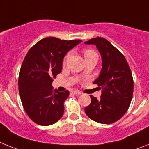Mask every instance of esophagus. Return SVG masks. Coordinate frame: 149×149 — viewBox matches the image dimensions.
<instances>
[{
    "instance_id": "1",
    "label": "esophagus",
    "mask_w": 149,
    "mask_h": 149,
    "mask_svg": "<svg viewBox=\"0 0 149 149\" xmlns=\"http://www.w3.org/2000/svg\"><path fill=\"white\" fill-rule=\"evenodd\" d=\"M72 93H73L74 95H79L81 94V92L78 90H73L72 91Z\"/></svg>"
}]
</instances>
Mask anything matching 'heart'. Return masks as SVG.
Masks as SVG:
<instances>
[{
  "mask_svg": "<svg viewBox=\"0 0 149 149\" xmlns=\"http://www.w3.org/2000/svg\"><path fill=\"white\" fill-rule=\"evenodd\" d=\"M93 56L98 57V55L94 51H93V50H86L84 51V57L85 58H89V57H93ZM67 58H68V55L65 57V61L66 60Z\"/></svg>",
  "mask_w": 149,
  "mask_h": 149,
  "instance_id": "obj_1",
  "label": "heart"
}]
</instances>
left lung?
Wrapping results in <instances>:
<instances>
[{"mask_svg":"<svg viewBox=\"0 0 149 149\" xmlns=\"http://www.w3.org/2000/svg\"><path fill=\"white\" fill-rule=\"evenodd\" d=\"M95 45L99 51L102 68L93 84L102 88L101 99L90 95L91 103L85 107L89 118L101 124H112L127 112L134 92L132 73L125 57L110 42L101 37L85 42Z\"/></svg>","mask_w":149,"mask_h":149,"instance_id":"obj_1","label":"left lung"}]
</instances>
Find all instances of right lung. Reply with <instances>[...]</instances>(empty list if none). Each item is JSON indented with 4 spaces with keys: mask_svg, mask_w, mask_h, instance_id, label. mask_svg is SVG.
I'll use <instances>...</instances> for the list:
<instances>
[{
    "mask_svg": "<svg viewBox=\"0 0 149 149\" xmlns=\"http://www.w3.org/2000/svg\"><path fill=\"white\" fill-rule=\"evenodd\" d=\"M81 42L47 37L27 52L19 73L18 90L24 109L39 125H53L63 116L69 92L54 90L53 78L61 72L67 52Z\"/></svg>",
    "mask_w": 149,
    "mask_h": 149,
    "instance_id": "obj_1",
    "label": "right lung"
}]
</instances>
